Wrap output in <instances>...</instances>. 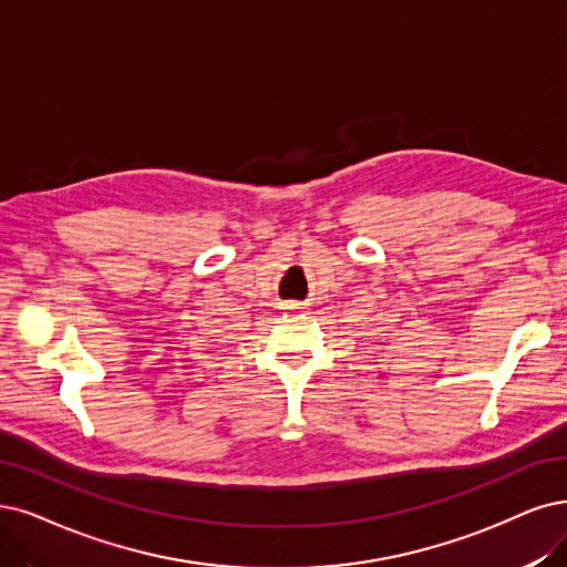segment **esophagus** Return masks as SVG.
Listing matches in <instances>:
<instances>
[{
    "label": "esophagus",
    "instance_id": "1",
    "mask_svg": "<svg viewBox=\"0 0 567 567\" xmlns=\"http://www.w3.org/2000/svg\"><path fill=\"white\" fill-rule=\"evenodd\" d=\"M285 308H287V310H299V308H303V306L297 303V301H289V303H285Z\"/></svg>",
    "mask_w": 567,
    "mask_h": 567
}]
</instances>
